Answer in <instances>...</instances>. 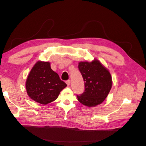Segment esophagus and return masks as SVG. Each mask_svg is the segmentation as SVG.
I'll return each instance as SVG.
<instances>
[{
  "instance_id": "obj_1",
  "label": "esophagus",
  "mask_w": 146,
  "mask_h": 146,
  "mask_svg": "<svg viewBox=\"0 0 146 146\" xmlns=\"http://www.w3.org/2000/svg\"><path fill=\"white\" fill-rule=\"evenodd\" d=\"M66 84H67L68 85H70V80H66Z\"/></svg>"
}]
</instances>
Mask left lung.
<instances>
[{"mask_svg":"<svg viewBox=\"0 0 146 146\" xmlns=\"http://www.w3.org/2000/svg\"><path fill=\"white\" fill-rule=\"evenodd\" d=\"M78 69L85 83V91L77 95L78 100L87 107H95L102 103L112 86V78L108 70L98 60L90 63H78Z\"/></svg>","mask_w":146,"mask_h":146,"instance_id":"obj_1","label":"left lung"}]
</instances>
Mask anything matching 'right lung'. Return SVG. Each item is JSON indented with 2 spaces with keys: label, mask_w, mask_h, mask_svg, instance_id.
Here are the masks:
<instances>
[{
  "label": "right lung",
  "mask_w": 146,
  "mask_h": 146,
  "mask_svg": "<svg viewBox=\"0 0 146 146\" xmlns=\"http://www.w3.org/2000/svg\"><path fill=\"white\" fill-rule=\"evenodd\" d=\"M67 85L50 68L49 62L39 61L30 70L26 81V90L35 102L46 105L54 101Z\"/></svg>",
  "instance_id": "1"
}]
</instances>
